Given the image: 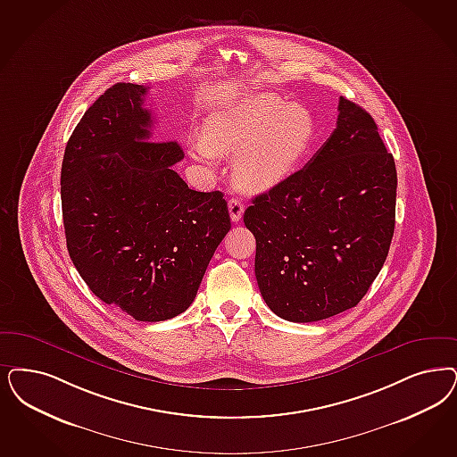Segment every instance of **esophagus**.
I'll use <instances>...</instances> for the list:
<instances>
[{"instance_id": "esophagus-1", "label": "esophagus", "mask_w": 457, "mask_h": 457, "mask_svg": "<svg viewBox=\"0 0 457 457\" xmlns=\"http://www.w3.org/2000/svg\"><path fill=\"white\" fill-rule=\"evenodd\" d=\"M228 207H229V216H231V220H233V222L241 220V218H243V212H245V205H243V203H241V201H237V199H231Z\"/></svg>"}]
</instances>
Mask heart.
Masks as SVG:
<instances>
[{
	"label": "heart",
	"mask_w": 457,
	"mask_h": 457,
	"mask_svg": "<svg viewBox=\"0 0 457 457\" xmlns=\"http://www.w3.org/2000/svg\"><path fill=\"white\" fill-rule=\"evenodd\" d=\"M314 135L311 112L277 96L256 95L205 120L195 157H237V184L250 192L271 189L294 172Z\"/></svg>",
	"instance_id": "heart-1"
}]
</instances>
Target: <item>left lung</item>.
<instances>
[{"mask_svg": "<svg viewBox=\"0 0 457 457\" xmlns=\"http://www.w3.org/2000/svg\"><path fill=\"white\" fill-rule=\"evenodd\" d=\"M337 123L314 157L253 199L254 275L268 307L315 322L358 305L395 231L396 169L368 111L339 97Z\"/></svg>", "mask_w": 457, "mask_h": 457, "instance_id": "8db88e82", "label": "left lung"}]
</instances>
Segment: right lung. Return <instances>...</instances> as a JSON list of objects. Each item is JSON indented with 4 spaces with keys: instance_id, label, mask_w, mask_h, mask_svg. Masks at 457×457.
I'll return each mask as SVG.
<instances>
[{
    "instance_id": "add662e5",
    "label": "right lung",
    "mask_w": 457,
    "mask_h": 457,
    "mask_svg": "<svg viewBox=\"0 0 457 457\" xmlns=\"http://www.w3.org/2000/svg\"><path fill=\"white\" fill-rule=\"evenodd\" d=\"M148 87L118 82L84 112L62 160L69 256L96 297L142 322L182 314L231 229L222 192L189 189L177 142H150Z\"/></svg>"
}]
</instances>
